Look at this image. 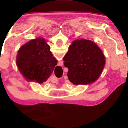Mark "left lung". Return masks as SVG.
<instances>
[{
    "mask_svg": "<svg viewBox=\"0 0 128 128\" xmlns=\"http://www.w3.org/2000/svg\"><path fill=\"white\" fill-rule=\"evenodd\" d=\"M102 50L94 42L78 39L71 43L63 57L68 80L75 85L90 84L99 79L106 63Z\"/></svg>",
    "mask_w": 128,
    "mask_h": 128,
    "instance_id": "8db88e82",
    "label": "left lung"
}]
</instances>
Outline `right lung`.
<instances>
[{
    "instance_id": "right-lung-1",
    "label": "right lung",
    "mask_w": 128,
    "mask_h": 128,
    "mask_svg": "<svg viewBox=\"0 0 128 128\" xmlns=\"http://www.w3.org/2000/svg\"><path fill=\"white\" fill-rule=\"evenodd\" d=\"M50 48L42 37L31 40L19 48L16 66L27 81L42 84L50 77L58 62Z\"/></svg>"
}]
</instances>
